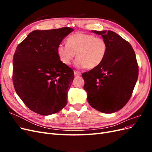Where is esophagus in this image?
I'll return each instance as SVG.
<instances>
[{
  "label": "esophagus",
  "mask_w": 152,
  "mask_h": 152,
  "mask_svg": "<svg viewBox=\"0 0 152 152\" xmlns=\"http://www.w3.org/2000/svg\"><path fill=\"white\" fill-rule=\"evenodd\" d=\"M74 75H75V77L80 76V75H81V72H79V71L75 70V71H74Z\"/></svg>",
  "instance_id": "1"
}]
</instances>
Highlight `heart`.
<instances>
[{
    "mask_svg": "<svg viewBox=\"0 0 152 152\" xmlns=\"http://www.w3.org/2000/svg\"><path fill=\"white\" fill-rule=\"evenodd\" d=\"M107 49V44L103 39L79 33L69 36L66 44H59L57 54L65 65L70 64L76 54L75 65L77 68L93 69L103 62Z\"/></svg>",
    "mask_w": 152,
    "mask_h": 152,
    "instance_id": "heart-1",
    "label": "heart"
}]
</instances>
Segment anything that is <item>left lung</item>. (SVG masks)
<instances>
[{
    "mask_svg": "<svg viewBox=\"0 0 152 152\" xmlns=\"http://www.w3.org/2000/svg\"><path fill=\"white\" fill-rule=\"evenodd\" d=\"M103 37L107 53L103 62L82 73L87 102L104 113L118 111L131 97L138 77V65L131 45L112 31L92 30Z\"/></svg>",
    "mask_w": 152,
    "mask_h": 152,
    "instance_id": "1",
    "label": "left lung"
}]
</instances>
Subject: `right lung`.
Masks as SVG:
<instances>
[{
	"mask_svg": "<svg viewBox=\"0 0 152 152\" xmlns=\"http://www.w3.org/2000/svg\"><path fill=\"white\" fill-rule=\"evenodd\" d=\"M73 30L69 27L34 30L16 48L12 61L13 84L31 111L49 115L66 105L74 73L59 59L57 48Z\"/></svg>",
	"mask_w": 152,
	"mask_h": 152,
	"instance_id": "right-lung-1",
	"label": "right lung"
}]
</instances>
